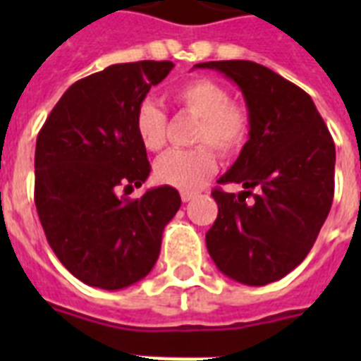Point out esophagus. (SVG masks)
Instances as JSON below:
<instances>
[{
    "label": "esophagus",
    "instance_id": "34e87169",
    "mask_svg": "<svg viewBox=\"0 0 361 361\" xmlns=\"http://www.w3.org/2000/svg\"><path fill=\"white\" fill-rule=\"evenodd\" d=\"M195 198H197V192H189V191L181 192V200H183V202H191V200H195Z\"/></svg>",
    "mask_w": 361,
    "mask_h": 361
}]
</instances>
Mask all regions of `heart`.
Segmentation results:
<instances>
[{
  "instance_id": "1",
  "label": "heart",
  "mask_w": 361,
  "mask_h": 361,
  "mask_svg": "<svg viewBox=\"0 0 361 361\" xmlns=\"http://www.w3.org/2000/svg\"><path fill=\"white\" fill-rule=\"evenodd\" d=\"M174 101L183 112L198 120L192 133V144L197 147L164 153L155 163V178L181 191H197L212 178L217 166L211 148L214 147L223 157L240 152L249 136L251 118L245 106L231 103L226 87L208 78L181 84L174 92ZM135 133L147 152H159L166 144V114L152 99H144L136 106Z\"/></svg>"
}]
</instances>
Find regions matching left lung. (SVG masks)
<instances>
[{"label": "left lung", "mask_w": 361, "mask_h": 361, "mask_svg": "<svg viewBox=\"0 0 361 361\" xmlns=\"http://www.w3.org/2000/svg\"><path fill=\"white\" fill-rule=\"evenodd\" d=\"M195 67L238 84L251 118L249 140L217 181L243 191H212L219 214L206 232L209 257L238 283L268 285L307 257L330 214L336 144L313 99L268 67L245 59Z\"/></svg>", "instance_id": "obj_1"}]
</instances>
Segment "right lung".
Returning a JSON list of instances; mask_svg holds the SVG:
<instances>
[{
	"mask_svg": "<svg viewBox=\"0 0 361 361\" xmlns=\"http://www.w3.org/2000/svg\"><path fill=\"white\" fill-rule=\"evenodd\" d=\"M172 67L135 61L86 76L63 93L39 130L37 214L59 262L90 286L120 290L144 279L181 206L170 185L127 197L152 170L135 133V110Z\"/></svg>",
	"mask_w": 361,
	"mask_h": 361,
	"instance_id": "obj_1",
	"label": "right lung"
}]
</instances>
